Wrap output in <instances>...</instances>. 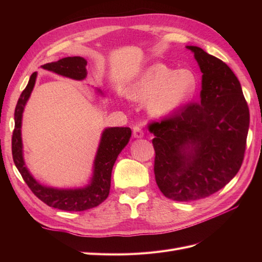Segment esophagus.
<instances>
[{
    "label": "esophagus",
    "instance_id": "esophagus-1",
    "mask_svg": "<svg viewBox=\"0 0 262 262\" xmlns=\"http://www.w3.org/2000/svg\"><path fill=\"white\" fill-rule=\"evenodd\" d=\"M143 136H144V133H143V131H142L140 126H134V128H133V137L136 139H141V138H143Z\"/></svg>",
    "mask_w": 262,
    "mask_h": 262
}]
</instances>
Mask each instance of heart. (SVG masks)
<instances>
[{
  "mask_svg": "<svg viewBox=\"0 0 262 262\" xmlns=\"http://www.w3.org/2000/svg\"><path fill=\"white\" fill-rule=\"evenodd\" d=\"M196 81L189 70H173L155 63L142 72L128 90V97L147 101L149 114L165 117L178 112L192 97Z\"/></svg>",
  "mask_w": 262,
  "mask_h": 262,
  "instance_id": "b5f03b06",
  "label": "heart"
}]
</instances>
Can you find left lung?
Returning <instances> with one entry per match:
<instances>
[{
  "label": "left lung",
  "instance_id": "1",
  "mask_svg": "<svg viewBox=\"0 0 262 262\" xmlns=\"http://www.w3.org/2000/svg\"><path fill=\"white\" fill-rule=\"evenodd\" d=\"M202 72L200 100L148 125L155 138L154 173L166 198L190 202L208 198L238 172L249 129L242 86L222 60L187 46Z\"/></svg>",
  "mask_w": 262,
  "mask_h": 262
}]
</instances>
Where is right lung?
<instances>
[{
	"label": "right lung",
	"instance_id": "add662e5",
	"mask_svg": "<svg viewBox=\"0 0 262 262\" xmlns=\"http://www.w3.org/2000/svg\"><path fill=\"white\" fill-rule=\"evenodd\" d=\"M87 61L82 57H68L57 62L47 63L42 69L59 75L70 77L72 80L82 81L87 76ZM37 72L31 74L26 89L20 94V97L15 108L14 120L15 128L12 137L13 160L23 179L34 194L49 207L63 211H85L97 207L104 202L109 194L112 171L118 155L129 143L131 138L130 128H106L101 133L96 156L94 160L93 176L90 184L81 188L60 189L43 186L34 178L24 161L23 141H21V120L23 113L30 94L34 90ZM101 95V91L97 90Z\"/></svg>",
	"mask_w": 262,
	"mask_h": 262
}]
</instances>
